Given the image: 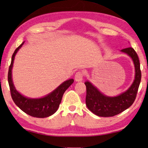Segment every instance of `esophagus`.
Instances as JSON below:
<instances>
[{"mask_svg":"<svg viewBox=\"0 0 148 148\" xmlns=\"http://www.w3.org/2000/svg\"><path fill=\"white\" fill-rule=\"evenodd\" d=\"M83 76H84V74L83 72H77V73L75 75V80L76 82H81L83 79Z\"/></svg>","mask_w":148,"mask_h":148,"instance_id":"1","label":"esophagus"}]
</instances>
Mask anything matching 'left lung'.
Wrapping results in <instances>:
<instances>
[{
  "instance_id": "left-lung-1",
  "label": "left lung",
  "mask_w": 148,
  "mask_h": 148,
  "mask_svg": "<svg viewBox=\"0 0 148 148\" xmlns=\"http://www.w3.org/2000/svg\"><path fill=\"white\" fill-rule=\"evenodd\" d=\"M132 59L134 64L135 76L133 83L129 88L116 97L104 95L91 82L86 81L87 107L94 114L100 117H112L121 113L131 106L136 99L138 89L141 81L140 64L138 55L132 47L121 50Z\"/></svg>"
}]
</instances>
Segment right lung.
<instances>
[{
	"label": "right lung",
	"mask_w": 148,
	"mask_h": 148,
	"mask_svg": "<svg viewBox=\"0 0 148 148\" xmlns=\"http://www.w3.org/2000/svg\"><path fill=\"white\" fill-rule=\"evenodd\" d=\"M24 42H25L15 50L14 53L12 55L11 64L9 67L8 80L11 96L15 104L25 113L32 117L44 118L56 113L57 110H58L59 104H61L62 95L65 91L73 84L74 79H70L64 82L53 91L42 98L31 99L21 95L17 91L14 85L13 80H12V70L13 67L15 56L17 52L23 46Z\"/></svg>",
	"instance_id": "obj_1"
}]
</instances>
